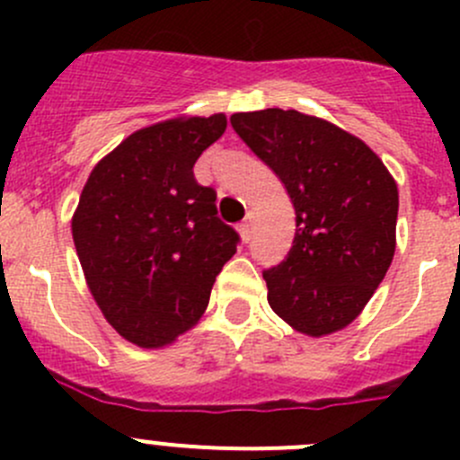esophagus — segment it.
<instances>
[{
	"label": "esophagus",
	"mask_w": 460,
	"mask_h": 460,
	"mask_svg": "<svg viewBox=\"0 0 460 460\" xmlns=\"http://www.w3.org/2000/svg\"><path fill=\"white\" fill-rule=\"evenodd\" d=\"M253 222H256V213H253V211H249L247 216H244V220L240 222L238 231H240V235H243V240H244V243H249V240H252Z\"/></svg>",
	"instance_id": "1"
}]
</instances>
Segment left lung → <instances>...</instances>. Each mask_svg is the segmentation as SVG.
<instances>
[{"instance_id":"1","label":"left lung","mask_w":460,"mask_h":460,"mask_svg":"<svg viewBox=\"0 0 460 460\" xmlns=\"http://www.w3.org/2000/svg\"><path fill=\"white\" fill-rule=\"evenodd\" d=\"M231 127L280 178L296 208L289 253L262 271L273 312L320 338L356 320L396 252L398 189L351 133L298 111L234 113Z\"/></svg>"}]
</instances>
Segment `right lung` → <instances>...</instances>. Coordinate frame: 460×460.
<instances>
[{"label":"right lung","instance_id":"right-lung-1","mask_svg":"<svg viewBox=\"0 0 460 460\" xmlns=\"http://www.w3.org/2000/svg\"><path fill=\"white\" fill-rule=\"evenodd\" d=\"M226 118H175L131 133L88 175L73 216L77 258L104 318L140 347L198 323L240 235L217 217L216 191L193 178Z\"/></svg>","mask_w":460,"mask_h":460}]
</instances>
